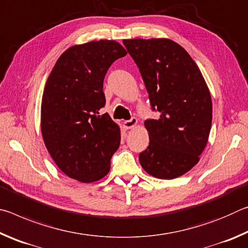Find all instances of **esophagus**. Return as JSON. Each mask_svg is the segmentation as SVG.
I'll return each instance as SVG.
<instances>
[{
  "mask_svg": "<svg viewBox=\"0 0 248 248\" xmlns=\"http://www.w3.org/2000/svg\"><path fill=\"white\" fill-rule=\"evenodd\" d=\"M138 124V119L136 118V117H132L131 119L130 120H125L124 123V127L125 129H132L136 127V125Z\"/></svg>",
  "mask_w": 248,
  "mask_h": 248,
  "instance_id": "1",
  "label": "esophagus"
}]
</instances>
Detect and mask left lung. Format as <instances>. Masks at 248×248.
Wrapping results in <instances>:
<instances>
[{"label":"left lung","mask_w":248,"mask_h":248,"mask_svg":"<svg viewBox=\"0 0 248 248\" xmlns=\"http://www.w3.org/2000/svg\"><path fill=\"white\" fill-rule=\"evenodd\" d=\"M158 119L145 120L150 143L139 154L146 173L159 179L186 174L208 143L211 95L198 65L186 50L166 38L124 39Z\"/></svg>","instance_id":"left-lung-1"}]
</instances>
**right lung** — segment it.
<instances>
[{
  "instance_id": "obj_1",
  "label": "right lung",
  "mask_w": 248,
  "mask_h": 248,
  "mask_svg": "<svg viewBox=\"0 0 248 248\" xmlns=\"http://www.w3.org/2000/svg\"><path fill=\"white\" fill-rule=\"evenodd\" d=\"M127 54L115 40L77 45L61 54L45 85L41 133L49 154L69 177L93 183L108 174L119 148L120 128L108 114L104 78Z\"/></svg>"
}]
</instances>
